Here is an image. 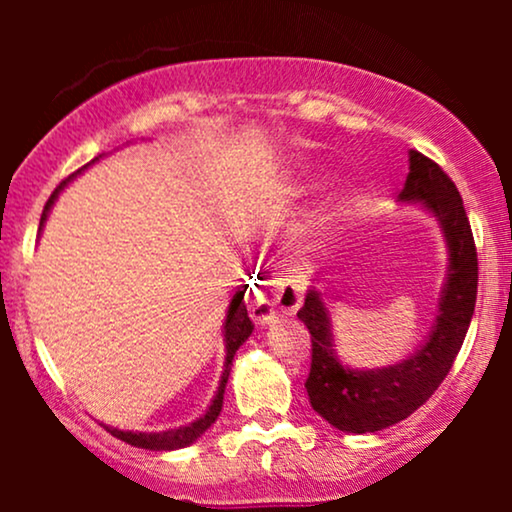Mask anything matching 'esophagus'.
Instances as JSON below:
<instances>
[{"instance_id":"obj_1","label":"esophagus","mask_w":512,"mask_h":512,"mask_svg":"<svg viewBox=\"0 0 512 512\" xmlns=\"http://www.w3.org/2000/svg\"><path fill=\"white\" fill-rule=\"evenodd\" d=\"M248 305L252 320L264 325V322H272L279 315L296 313L298 305H301V293L286 286V281L284 284H269L252 293L248 298Z\"/></svg>"}]
</instances>
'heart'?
Listing matches in <instances>:
<instances>
[{"label":"heart","mask_w":512,"mask_h":512,"mask_svg":"<svg viewBox=\"0 0 512 512\" xmlns=\"http://www.w3.org/2000/svg\"><path fill=\"white\" fill-rule=\"evenodd\" d=\"M334 226H337V219H334V214L322 216V219L317 221V226L313 228V231H310V245H313V248H322V245H327V240L332 238Z\"/></svg>","instance_id":"1"}]
</instances>
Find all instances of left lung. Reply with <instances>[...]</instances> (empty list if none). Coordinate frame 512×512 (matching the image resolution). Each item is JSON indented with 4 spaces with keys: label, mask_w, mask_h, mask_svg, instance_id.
Instances as JSON below:
<instances>
[{
    "label": "left lung",
    "mask_w": 512,
    "mask_h": 512,
    "mask_svg": "<svg viewBox=\"0 0 512 512\" xmlns=\"http://www.w3.org/2000/svg\"><path fill=\"white\" fill-rule=\"evenodd\" d=\"M399 199L424 204L436 216L450 255L440 313L426 342L395 366L354 370L342 366L332 349V317L322 293L310 289L298 310L313 342L305 380L308 399L327 424L346 433L383 431L414 414L450 373L477 303V245L455 182L436 161L411 149L409 175Z\"/></svg>",
    "instance_id": "obj_1"
}]
</instances>
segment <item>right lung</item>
Masks as SVG:
<instances>
[{
    "mask_svg": "<svg viewBox=\"0 0 512 512\" xmlns=\"http://www.w3.org/2000/svg\"><path fill=\"white\" fill-rule=\"evenodd\" d=\"M93 161H98V158H93ZM91 163H86V166H91ZM84 168H81V170H84ZM81 170H76V173H81ZM72 178H74V175H69L67 180H62L60 187H57V190L50 195L48 204H45V209H43V216H40V228H43L45 219H48V211H50L52 204H55V199H57V195H60V190ZM245 289H248V286H245ZM245 289L238 291L236 296H233L231 305H228L226 325H223V330H226V334H223V337H226V363H223V375H221V383H219V392H216L214 402L209 404L207 414L199 416V419L192 421V424L180 426V428H170V431H161V433H134V431H120V428L105 426V431H108L110 436L125 440V443L134 445V448L178 450V448H187L190 443H195V440L202 436V433L207 431V428L214 424L216 419H219L221 407H223V392H226L228 375H231L233 356H236L240 344H243L245 339H248L252 334V330H255V325H252V320L248 315V308H245Z\"/></svg>",
    "mask_w": 512,
    "mask_h": 512,
    "instance_id": "1",
    "label": "right lung"
}]
</instances>
